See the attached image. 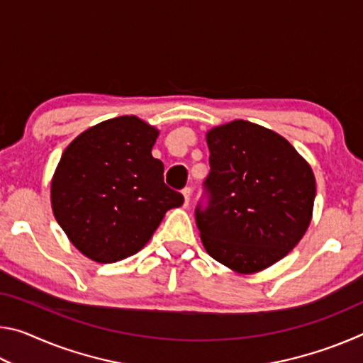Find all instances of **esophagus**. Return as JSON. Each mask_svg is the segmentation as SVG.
Returning a JSON list of instances; mask_svg holds the SVG:
<instances>
[{
	"label": "esophagus",
	"mask_w": 363,
	"mask_h": 363,
	"mask_svg": "<svg viewBox=\"0 0 363 363\" xmlns=\"http://www.w3.org/2000/svg\"><path fill=\"white\" fill-rule=\"evenodd\" d=\"M182 195H184V206H189V201H190V195H192V189L186 187L182 190Z\"/></svg>",
	"instance_id": "1"
}]
</instances>
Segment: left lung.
<instances>
[{"instance_id":"obj_1","label":"left lung","mask_w":363,"mask_h":363,"mask_svg":"<svg viewBox=\"0 0 363 363\" xmlns=\"http://www.w3.org/2000/svg\"><path fill=\"white\" fill-rule=\"evenodd\" d=\"M206 143V206L195 210L201 242L235 272H259L290 253L309 227L314 173L285 138L245 120L213 128Z\"/></svg>"}]
</instances>
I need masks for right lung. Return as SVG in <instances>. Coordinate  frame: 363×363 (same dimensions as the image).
<instances>
[{
  "label": "right lung",
  "instance_id": "1",
  "mask_svg": "<svg viewBox=\"0 0 363 363\" xmlns=\"http://www.w3.org/2000/svg\"><path fill=\"white\" fill-rule=\"evenodd\" d=\"M158 130L138 116L102 121L73 139L51 182L59 225L84 256L108 264L136 255L164 213L184 203L152 157Z\"/></svg>",
  "mask_w": 363,
  "mask_h": 363
}]
</instances>
